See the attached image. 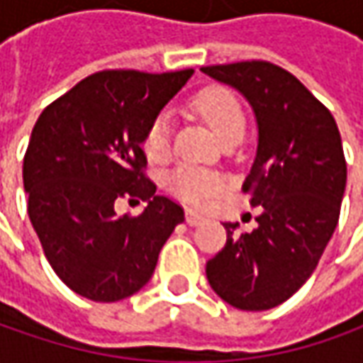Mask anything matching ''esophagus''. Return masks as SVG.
Returning <instances> with one entry per match:
<instances>
[{
	"mask_svg": "<svg viewBox=\"0 0 363 363\" xmlns=\"http://www.w3.org/2000/svg\"><path fill=\"white\" fill-rule=\"evenodd\" d=\"M186 222H188L189 226H198V224L203 222V216L198 214L196 210H186Z\"/></svg>",
	"mask_w": 363,
	"mask_h": 363,
	"instance_id": "1",
	"label": "esophagus"
}]
</instances>
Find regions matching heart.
I'll list each match as a JSON object with an SVG mask.
<instances>
[{
  "label": "heart",
  "mask_w": 363,
  "mask_h": 363,
  "mask_svg": "<svg viewBox=\"0 0 363 363\" xmlns=\"http://www.w3.org/2000/svg\"><path fill=\"white\" fill-rule=\"evenodd\" d=\"M191 108L202 117L208 127L216 133L220 141L230 137H242L246 117L238 99L220 86H210L200 91ZM143 151L151 161H165L172 153V119L167 113L155 115L147 125L143 135ZM167 188L188 202H202L222 189V177L212 172H206L194 165H179L165 179Z\"/></svg>",
  "instance_id": "obj_1"
}]
</instances>
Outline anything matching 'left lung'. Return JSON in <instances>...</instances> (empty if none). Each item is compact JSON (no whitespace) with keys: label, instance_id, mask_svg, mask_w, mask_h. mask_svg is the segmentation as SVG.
<instances>
[{"label":"left lung","instance_id":"left-lung-1","mask_svg":"<svg viewBox=\"0 0 363 363\" xmlns=\"http://www.w3.org/2000/svg\"><path fill=\"white\" fill-rule=\"evenodd\" d=\"M252 106L257 157L244 179L262 214L206 262L220 299L242 311H267L295 295L315 271L340 220L347 165L333 115L285 68L264 60L203 66Z\"/></svg>","mask_w":363,"mask_h":363}]
</instances>
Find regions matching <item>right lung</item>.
I'll return each mask as SVG.
<instances>
[{
	"label": "right lung",
	"instance_id": "1",
	"mask_svg": "<svg viewBox=\"0 0 363 363\" xmlns=\"http://www.w3.org/2000/svg\"><path fill=\"white\" fill-rule=\"evenodd\" d=\"M194 70H103L80 80L38 117L23 157L28 216L50 267L99 303L131 297L155 271L184 210L147 179V125ZM121 197L147 199L139 217H117Z\"/></svg>",
	"mask_w": 363,
	"mask_h": 363
}]
</instances>
